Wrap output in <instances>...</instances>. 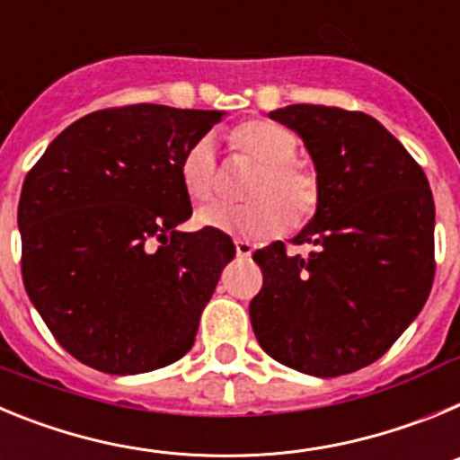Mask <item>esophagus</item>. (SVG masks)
<instances>
[{"label":"esophagus","mask_w":460,"mask_h":460,"mask_svg":"<svg viewBox=\"0 0 460 460\" xmlns=\"http://www.w3.org/2000/svg\"><path fill=\"white\" fill-rule=\"evenodd\" d=\"M234 249H237L239 258H251V255H253V246H251L249 242H243V239H237V242H234Z\"/></svg>","instance_id":"1"}]
</instances>
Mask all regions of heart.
<instances>
[{
    "instance_id": "obj_1",
    "label": "heart",
    "mask_w": 460,
    "mask_h": 460,
    "mask_svg": "<svg viewBox=\"0 0 460 460\" xmlns=\"http://www.w3.org/2000/svg\"><path fill=\"white\" fill-rule=\"evenodd\" d=\"M230 147L260 165L249 189V205H211L198 211V226L237 234L243 239H270L304 221L318 205V181L295 164L296 136L286 126L251 119L230 133ZM180 181L193 202H209L217 190V149L209 137L195 140L181 156Z\"/></svg>"
}]
</instances>
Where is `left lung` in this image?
I'll return each instance as SVG.
<instances>
[{
	"label": "left lung",
	"mask_w": 460,
	"mask_h": 460,
	"mask_svg": "<svg viewBox=\"0 0 460 460\" xmlns=\"http://www.w3.org/2000/svg\"><path fill=\"white\" fill-rule=\"evenodd\" d=\"M302 137L318 205L286 253H253L262 290L249 313L255 339L279 364L315 377L359 371L394 345L429 299L436 205L424 170L377 119L327 105L270 112Z\"/></svg>",
	"instance_id": "1"
}]
</instances>
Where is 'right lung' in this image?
Wrapping results in <instances>:
<instances>
[{"label":"right lung","instance_id":"add662e5","mask_svg":"<svg viewBox=\"0 0 460 460\" xmlns=\"http://www.w3.org/2000/svg\"><path fill=\"white\" fill-rule=\"evenodd\" d=\"M218 110L126 105L73 121L30 170L18 205L22 280L64 350L136 376L193 348L202 308L234 258L226 233H181L186 149Z\"/></svg>","mask_w":460,"mask_h":460}]
</instances>
